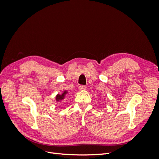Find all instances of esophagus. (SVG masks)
Segmentation results:
<instances>
[{
    "label": "esophagus",
    "instance_id": "esophagus-1",
    "mask_svg": "<svg viewBox=\"0 0 159 159\" xmlns=\"http://www.w3.org/2000/svg\"><path fill=\"white\" fill-rule=\"evenodd\" d=\"M86 89V87L85 85H80L79 86V90L80 91H84Z\"/></svg>",
    "mask_w": 159,
    "mask_h": 159
}]
</instances>
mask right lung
Wrapping results in <instances>:
<instances>
[{
	"mask_svg": "<svg viewBox=\"0 0 159 159\" xmlns=\"http://www.w3.org/2000/svg\"><path fill=\"white\" fill-rule=\"evenodd\" d=\"M68 93V91H66V90H64L63 92L61 93V94H57L56 95V101L57 102H59L60 103L61 102H62L65 98H66V95Z\"/></svg>",
	"mask_w": 159,
	"mask_h": 159,
	"instance_id": "right-lung-1",
	"label": "right lung"
}]
</instances>
